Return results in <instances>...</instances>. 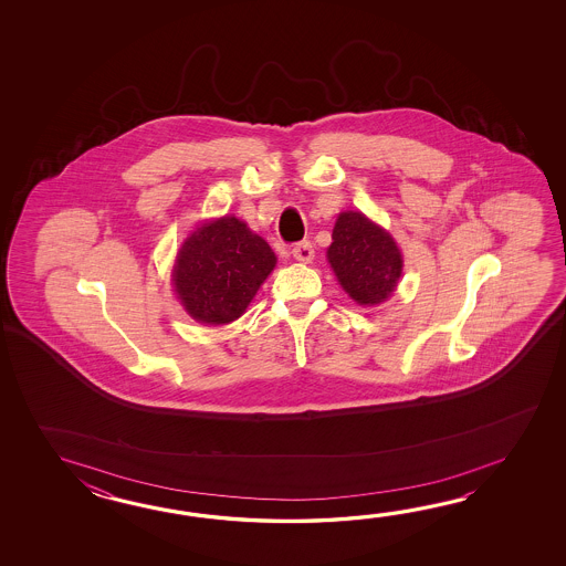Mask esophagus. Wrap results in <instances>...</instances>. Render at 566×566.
Returning <instances> with one entry per match:
<instances>
[{
    "mask_svg": "<svg viewBox=\"0 0 566 566\" xmlns=\"http://www.w3.org/2000/svg\"><path fill=\"white\" fill-rule=\"evenodd\" d=\"M291 254H293V259L295 261H300V263H312L313 261V247L312 242H300V244H295L293 249H291Z\"/></svg>",
    "mask_w": 566,
    "mask_h": 566,
    "instance_id": "obj_1",
    "label": "esophagus"
}]
</instances>
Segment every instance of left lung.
Listing matches in <instances>:
<instances>
[{
	"label": "left lung",
	"mask_w": 566,
	"mask_h": 566,
	"mask_svg": "<svg viewBox=\"0 0 566 566\" xmlns=\"http://www.w3.org/2000/svg\"><path fill=\"white\" fill-rule=\"evenodd\" d=\"M327 261L339 285L360 305L388 300L402 275V254L390 232L361 212H342L332 232Z\"/></svg>",
	"instance_id": "1"
}]
</instances>
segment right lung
<instances>
[{"instance_id":"add662e5","label":"right lung","mask_w":566,"mask_h":566,"mask_svg":"<svg viewBox=\"0 0 566 566\" xmlns=\"http://www.w3.org/2000/svg\"><path fill=\"white\" fill-rule=\"evenodd\" d=\"M277 256L237 217L200 224L184 241L171 271L174 291L196 322L230 324L239 319Z\"/></svg>"}]
</instances>
